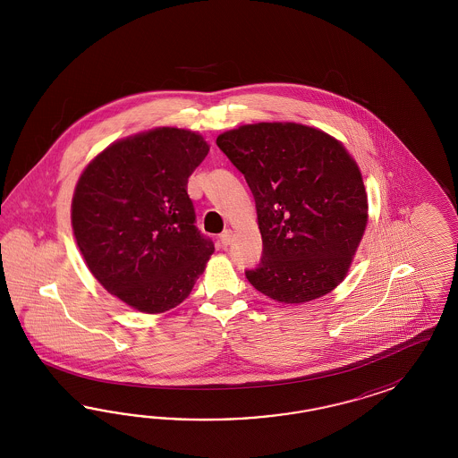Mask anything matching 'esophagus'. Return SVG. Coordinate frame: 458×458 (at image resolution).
Segmentation results:
<instances>
[{"instance_id": "34e87169", "label": "esophagus", "mask_w": 458, "mask_h": 458, "mask_svg": "<svg viewBox=\"0 0 458 458\" xmlns=\"http://www.w3.org/2000/svg\"><path fill=\"white\" fill-rule=\"evenodd\" d=\"M232 242H233V233H232V230H225L222 235H220V243H222L223 247H228Z\"/></svg>"}]
</instances>
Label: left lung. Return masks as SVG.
<instances>
[{
  "label": "left lung",
  "instance_id": "obj_1",
  "mask_svg": "<svg viewBox=\"0 0 458 458\" xmlns=\"http://www.w3.org/2000/svg\"><path fill=\"white\" fill-rule=\"evenodd\" d=\"M216 144L255 198L264 255L250 284L280 304L334 291L368 225V194L344 144L297 123L240 125Z\"/></svg>",
  "mask_w": 458,
  "mask_h": 458
}]
</instances>
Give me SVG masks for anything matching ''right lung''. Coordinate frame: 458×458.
Instances as JSON below:
<instances>
[{"instance_id": "obj_1", "label": "right lung", "mask_w": 458, "mask_h": 458, "mask_svg": "<svg viewBox=\"0 0 458 458\" xmlns=\"http://www.w3.org/2000/svg\"><path fill=\"white\" fill-rule=\"evenodd\" d=\"M208 151L194 131L156 127L112 142L75 184L72 230L83 260L139 312L180 305L215 251L194 226L186 190Z\"/></svg>"}]
</instances>
